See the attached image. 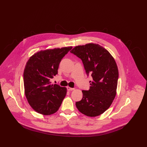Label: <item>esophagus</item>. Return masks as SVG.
I'll use <instances>...</instances> for the list:
<instances>
[{"label":"esophagus","instance_id":"esophagus-1","mask_svg":"<svg viewBox=\"0 0 147 147\" xmlns=\"http://www.w3.org/2000/svg\"><path fill=\"white\" fill-rule=\"evenodd\" d=\"M67 90L68 91H69V92H71V91L74 90V88H71V87H67Z\"/></svg>","mask_w":147,"mask_h":147}]
</instances>
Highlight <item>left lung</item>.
<instances>
[{"mask_svg": "<svg viewBox=\"0 0 147 147\" xmlns=\"http://www.w3.org/2000/svg\"><path fill=\"white\" fill-rule=\"evenodd\" d=\"M71 53L80 58L86 72L92 75L88 90H82V99L76 102L82 114L94 117L111 105L117 93L118 70L112 55L99 44L90 43L75 47Z\"/></svg>", "mask_w": 147, "mask_h": 147, "instance_id": "left-lung-1", "label": "left lung"}]
</instances>
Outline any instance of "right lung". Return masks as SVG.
I'll return each instance as SVG.
<instances>
[{
	"instance_id": "obj_1",
	"label": "right lung",
	"mask_w": 147,
	"mask_h": 147,
	"mask_svg": "<svg viewBox=\"0 0 147 147\" xmlns=\"http://www.w3.org/2000/svg\"><path fill=\"white\" fill-rule=\"evenodd\" d=\"M72 47L41 50L29 58L24 70L26 99L39 114L49 115L59 110L67 88L51 84L50 80L57 74L60 62Z\"/></svg>"
}]
</instances>
